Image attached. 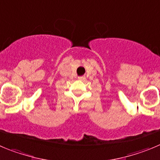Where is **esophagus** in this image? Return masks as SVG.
<instances>
[{
    "label": "esophagus",
    "instance_id": "obj_1",
    "mask_svg": "<svg viewBox=\"0 0 160 160\" xmlns=\"http://www.w3.org/2000/svg\"><path fill=\"white\" fill-rule=\"evenodd\" d=\"M78 79L79 80H81V81H86V77L85 76H80V77H78Z\"/></svg>",
    "mask_w": 160,
    "mask_h": 160
}]
</instances>
